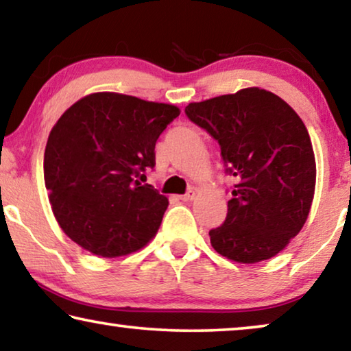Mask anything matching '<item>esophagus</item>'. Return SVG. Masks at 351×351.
I'll return each instance as SVG.
<instances>
[{
  "label": "esophagus",
  "instance_id": "esophagus-1",
  "mask_svg": "<svg viewBox=\"0 0 351 351\" xmlns=\"http://www.w3.org/2000/svg\"><path fill=\"white\" fill-rule=\"evenodd\" d=\"M178 198L182 202H192L193 198H195V191H189L187 193H184V195H180Z\"/></svg>",
  "mask_w": 351,
  "mask_h": 351
}]
</instances>
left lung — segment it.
Returning a JSON list of instances; mask_svg holds the SVG:
<instances>
[{
  "label": "left lung",
  "instance_id": "left-lung-1",
  "mask_svg": "<svg viewBox=\"0 0 351 351\" xmlns=\"http://www.w3.org/2000/svg\"><path fill=\"white\" fill-rule=\"evenodd\" d=\"M184 112L217 140L237 178L226 222L209 230L214 250L237 263L274 257L301 232L315 192V156L302 119L257 86L191 102Z\"/></svg>",
  "mask_w": 351,
  "mask_h": 351
}]
</instances>
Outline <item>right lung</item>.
Instances as JSON below:
<instances>
[{
  "mask_svg": "<svg viewBox=\"0 0 351 351\" xmlns=\"http://www.w3.org/2000/svg\"><path fill=\"white\" fill-rule=\"evenodd\" d=\"M181 110L119 93H93L61 114L47 140L44 180L55 219L104 258L156 237L169 198L135 180L156 164V142Z\"/></svg>",
  "mask_w": 351,
  "mask_h": 351,
  "instance_id": "obj_1",
  "label": "right lung"
}]
</instances>
